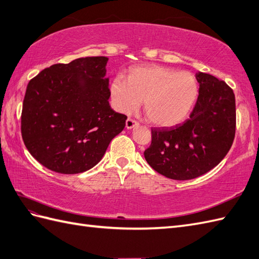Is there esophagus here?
Here are the masks:
<instances>
[{"instance_id": "obj_1", "label": "esophagus", "mask_w": 259, "mask_h": 259, "mask_svg": "<svg viewBox=\"0 0 259 259\" xmlns=\"http://www.w3.org/2000/svg\"><path fill=\"white\" fill-rule=\"evenodd\" d=\"M137 125H138V123L136 121H134V119H132V118L126 119V128H127V130L133 128V127H135V126H137Z\"/></svg>"}]
</instances>
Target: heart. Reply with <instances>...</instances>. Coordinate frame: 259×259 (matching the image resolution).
I'll use <instances>...</instances> for the list:
<instances>
[{"instance_id":"b5f03b06","label":"heart","mask_w":259,"mask_h":259,"mask_svg":"<svg viewBox=\"0 0 259 259\" xmlns=\"http://www.w3.org/2000/svg\"><path fill=\"white\" fill-rule=\"evenodd\" d=\"M110 91L119 111H133L144 100L145 114L151 123L174 126L184 121L191 111L199 89L190 72L147 66L132 68L126 80L113 79Z\"/></svg>"}]
</instances>
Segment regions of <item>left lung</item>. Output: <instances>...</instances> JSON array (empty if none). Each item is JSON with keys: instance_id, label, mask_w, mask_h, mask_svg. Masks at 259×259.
Listing matches in <instances>:
<instances>
[{"instance_id": "obj_1", "label": "left lung", "mask_w": 259, "mask_h": 259, "mask_svg": "<svg viewBox=\"0 0 259 259\" xmlns=\"http://www.w3.org/2000/svg\"><path fill=\"white\" fill-rule=\"evenodd\" d=\"M199 97L190 117L172 127L151 128L145 159L157 172L174 180L200 177L218 166L235 136V96L224 81L195 74Z\"/></svg>"}]
</instances>
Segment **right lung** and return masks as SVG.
Segmentation results:
<instances>
[{"instance_id":"obj_1","label":"right lung","mask_w":259,"mask_h":259,"mask_svg":"<svg viewBox=\"0 0 259 259\" xmlns=\"http://www.w3.org/2000/svg\"><path fill=\"white\" fill-rule=\"evenodd\" d=\"M108 57L56 64L31 79L22 110V137L30 155L55 172L74 175L102 159L127 116L111 109Z\"/></svg>"}]
</instances>
